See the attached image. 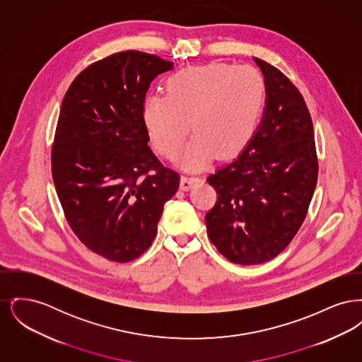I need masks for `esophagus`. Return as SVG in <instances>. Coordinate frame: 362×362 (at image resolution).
I'll list each match as a JSON object with an SVG mask.
<instances>
[{
  "mask_svg": "<svg viewBox=\"0 0 362 362\" xmlns=\"http://www.w3.org/2000/svg\"><path fill=\"white\" fill-rule=\"evenodd\" d=\"M202 182H204L202 177L186 176V175H183L182 179H180V189L187 191V189H192L194 186H197V185H199V183H202Z\"/></svg>",
  "mask_w": 362,
  "mask_h": 362,
  "instance_id": "obj_1",
  "label": "esophagus"
}]
</instances>
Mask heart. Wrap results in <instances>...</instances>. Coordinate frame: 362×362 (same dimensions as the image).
<instances>
[{"label": "heart", "instance_id": "b5f03b06", "mask_svg": "<svg viewBox=\"0 0 362 362\" xmlns=\"http://www.w3.org/2000/svg\"><path fill=\"white\" fill-rule=\"evenodd\" d=\"M266 102V83L252 66L224 62L187 66L167 81V95L145 99L142 119L156 151L173 157L189 133L182 156L189 170H199L214 156L239 155L254 136Z\"/></svg>", "mask_w": 362, "mask_h": 362}]
</instances>
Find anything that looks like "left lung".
<instances>
[{
  "instance_id": "obj_1",
  "label": "left lung",
  "mask_w": 362,
  "mask_h": 362,
  "mask_svg": "<svg viewBox=\"0 0 362 362\" xmlns=\"http://www.w3.org/2000/svg\"><path fill=\"white\" fill-rule=\"evenodd\" d=\"M266 83L260 124L238 158L207 177L217 202L205 216L207 236L238 264L276 258L304 223L317 182L308 107L292 81L254 58Z\"/></svg>"
}]
</instances>
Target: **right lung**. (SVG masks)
<instances>
[{
  "label": "right lung",
  "mask_w": 362,
  "mask_h": 362,
  "mask_svg": "<svg viewBox=\"0 0 362 362\" xmlns=\"http://www.w3.org/2000/svg\"><path fill=\"white\" fill-rule=\"evenodd\" d=\"M173 64L117 52L83 70L62 100L52 149V180L71 230L95 254L130 262L155 240L179 173L148 146L146 90Z\"/></svg>",
  "instance_id": "1"
}]
</instances>
